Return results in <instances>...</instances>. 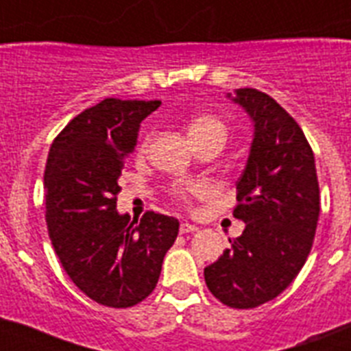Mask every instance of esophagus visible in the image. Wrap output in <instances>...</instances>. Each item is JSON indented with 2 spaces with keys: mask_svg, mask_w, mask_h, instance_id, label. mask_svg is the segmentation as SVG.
I'll return each mask as SVG.
<instances>
[{
  "mask_svg": "<svg viewBox=\"0 0 351 351\" xmlns=\"http://www.w3.org/2000/svg\"><path fill=\"white\" fill-rule=\"evenodd\" d=\"M179 232H181V234H193V232H198V226L191 225V223H181Z\"/></svg>",
  "mask_w": 351,
  "mask_h": 351,
  "instance_id": "1",
  "label": "esophagus"
}]
</instances>
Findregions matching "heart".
Segmentation results:
<instances>
[{"label":"heart","instance_id":"heart-1","mask_svg":"<svg viewBox=\"0 0 351 351\" xmlns=\"http://www.w3.org/2000/svg\"><path fill=\"white\" fill-rule=\"evenodd\" d=\"M188 135H190L193 142L202 141V138H219V141L225 142L226 125L219 117L202 114V116H197L190 121ZM149 142H151V133H145V137L141 142V147H138L141 153H144L145 149H147ZM179 193H182V191H179Z\"/></svg>","mask_w":351,"mask_h":351}]
</instances>
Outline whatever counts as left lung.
<instances>
[{"label": "left lung", "instance_id": "8db88e82", "mask_svg": "<svg viewBox=\"0 0 351 351\" xmlns=\"http://www.w3.org/2000/svg\"><path fill=\"white\" fill-rule=\"evenodd\" d=\"M253 125L234 216L246 223L232 247L204 269L219 302L251 309L276 299L308 260L320 214L315 154L295 119L258 89L228 93Z\"/></svg>", "mask_w": 351, "mask_h": 351}]
</instances>
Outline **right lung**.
Listing matches in <instances>:
<instances>
[{
  "label": "right lung",
  "mask_w": 351,
  "mask_h": 351,
  "mask_svg": "<svg viewBox=\"0 0 351 351\" xmlns=\"http://www.w3.org/2000/svg\"><path fill=\"white\" fill-rule=\"evenodd\" d=\"M160 105L105 98L73 117L49 151V237L75 287L108 308H132L154 290L178 237L172 216L149 210L137 223L116 209L125 160L137 145L141 123Z\"/></svg>",
  "instance_id": "obj_1"
}]
</instances>
